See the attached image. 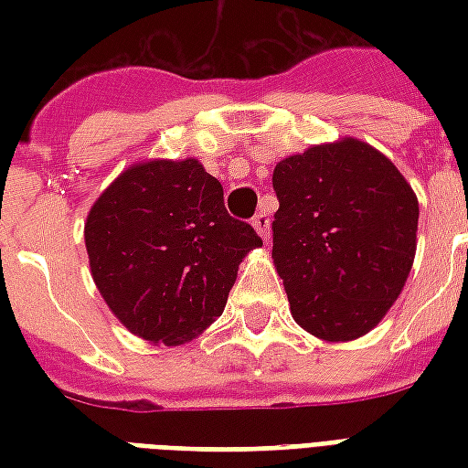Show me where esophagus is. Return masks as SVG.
<instances>
[{
    "label": "esophagus",
    "instance_id": "34e87169",
    "mask_svg": "<svg viewBox=\"0 0 468 468\" xmlns=\"http://www.w3.org/2000/svg\"><path fill=\"white\" fill-rule=\"evenodd\" d=\"M250 223H253V228L258 230V235H261L263 240H268V238H271V218H268V213H263V210H261L258 215H253V220H250Z\"/></svg>",
    "mask_w": 468,
    "mask_h": 468
}]
</instances>
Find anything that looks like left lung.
<instances>
[{"label": "left lung", "mask_w": 468, "mask_h": 468, "mask_svg": "<svg viewBox=\"0 0 468 468\" xmlns=\"http://www.w3.org/2000/svg\"><path fill=\"white\" fill-rule=\"evenodd\" d=\"M273 190V263L295 324L324 341L368 334L411 271V185L386 154L348 137L281 160Z\"/></svg>", "instance_id": "left-lung-1"}]
</instances>
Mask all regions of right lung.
<instances>
[{"label":"right lung","mask_w":468,"mask_h":468,"mask_svg":"<svg viewBox=\"0 0 468 468\" xmlns=\"http://www.w3.org/2000/svg\"><path fill=\"white\" fill-rule=\"evenodd\" d=\"M85 245L124 328L177 346L223 314L238 265L263 240L225 210L223 185L197 160H150L97 197Z\"/></svg>","instance_id":"right-lung-1"}]
</instances>
